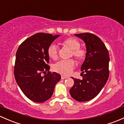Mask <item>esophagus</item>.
Instances as JSON below:
<instances>
[{
	"label": "esophagus",
	"mask_w": 124,
	"mask_h": 124,
	"mask_svg": "<svg viewBox=\"0 0 124 124\" xmlns=\"http://www.w3.org/2000/svg\"><path fill=\"white\" fill-rule=\"evenodd\" d=\"M66 78H67V77H66L63 76V75H62V76H61V79H66Z\"/></svg>",
	"instance_id": "34e87169"
}]
</instances>
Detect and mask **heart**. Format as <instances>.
Masks as SVG:
<instances>
[{
    "label": "heart",
    "mask_w": 124,
    "mask_h": 124,
    "mask_svg": "<svg viewBox=\"0 0 124 124\" xmlns=\"http://www.w3.org/2000/svg\"><path fill=\"white\" fill-rule=\"evenodd\" d=\"M61 45L63 47L68 48L71 50L70 57H74L78 62H82L85 59L87 56V50L83 47H81V43L78 40L74 37H68L61 41ZM49 57L53 60L58 58V50L56 46L50 45L47 50ZM75 66V61L71 59L63 60L53 65V70L63 75H68L72 72Z\"/></svg>",
    "instance_id": "heart-1"
}]
</instances>
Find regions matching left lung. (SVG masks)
Returning a JSON list of instances; mask_svg holds the SVG:
<instances>
[{
    "instance_id": "obj_1",
    "label": "left lung",
    "mask_w": 124,
    "mask_h": 124,
    "mask_svg": "<svg viewBox=\"0 0 124 124\" xmlns=\"http://www.w3.org/2000/svg\"><path fill=\"white\" fill-rule=\"evenodd\" d=\"M75 35L85 42L87 56L81 67L83 79L72 78L74 84L70 93L75 100L86 101L94 98L108 81L109 75V52L101 39L93 34L84 32Z\"/></svg>"
}]
</instances>
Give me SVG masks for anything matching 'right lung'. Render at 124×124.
<instances>
[{
    "mask_svg": "<svg viewBox=\"0 0 124 124\" xmlns=\"http://www.w3.org/2000/svg\"><path fill=\"white\" fill-rule=\"evenodd\" d=\"M39 32L24 40L16 53L14 75L19 88L29 99L42 103L51 97L61 77L50 72L47 50L59 37Z\"/></svg>",
    "mask_w": 124,
    "mask_h": 124,
    "instance_id": "right-lung-1",
    "label": "right lung"
}]
</instances>
